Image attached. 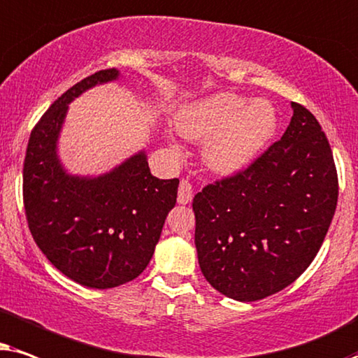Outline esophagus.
<instances>
[{
	"instance_id": "1",
	"label": "esophagus",
	"mask_w": 358,
	"mask_h": 358,
	"mask_svg": "<svg viewBox=\"0 0 358 358\" xmlns=\"http://www.w3.org/2000/svg\"><path fill=\"white\" fill-rule=\"evenodd\" d=\"M193 198V187L188 180H182L178 187V203L180 204H188Z\"/></svg>"
}]
</instances>
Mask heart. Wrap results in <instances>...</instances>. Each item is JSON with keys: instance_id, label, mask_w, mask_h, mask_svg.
Masks as SVG:
<instances>
[{"instance_id": "1", "label": "heart", "mask_w": 358, "mask_h": 358, "mask_svg": "<svg viewBox=\"0 0 358 358\" xmlns=\"http://www.w3.org/2000/svg\"><path fill=\"white\" fill-rule=\"evenodd\" d=\"M176 129L188 139H208L206 160L213 170L231 173L244 166L273 137L278 119L265 99L217 93L176 113Z\"/></svg>"}]
</instances>
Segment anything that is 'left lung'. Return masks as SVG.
I'll use <instances>...</instances> for the list:
<instances>
[{"mask_svg":"<svg viewBox=\"0 0 358 358\" xmlns=\"http://www.w3.org/2000/svg\"><path fill=\"white\" fill-rule=\"evenodd\" d=\"M292 106L282 139L193 199L204 278L237 301H259L292 285L311 265L336 213L331 145L311 111Z\"/></svg>","mask_w":358,"mask_h":358,"instance_id":"1","label":"left lung"}]
</instances>
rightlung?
Here are the masks:
<instances>
[{"instance_id":"obj_1","label":"right lung","mask_w":358,"mask_h":358,"mask_svg":"<svg viewBox=\"0 0 358 358\" xmlns=\"http://www.w3.org/2000/svg\"><path fill=\"white\" fill-rule=\"evenodd\" d=\"M114 78L117 70H99L57 98L31 132L22 169L24 209L37 247L70 280L98 289L145 270L180 183L155 178L144 152L98 178L62 169L55 144L69 103Z\"/></svg>"}]
</instances>
